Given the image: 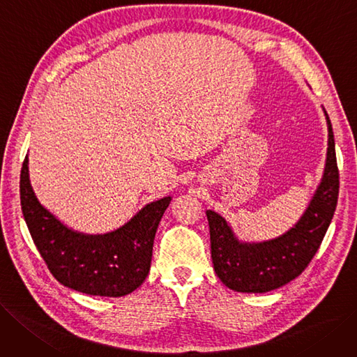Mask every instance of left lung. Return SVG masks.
Returning a JSON list of instances; mask_svg holds the SVG:
<instances>
[{
	"mask_svg": "<svg viewBox=\"0 0 357 357\" xmlns=\"http://www.w3.org/2000/svg\"><path fill=\"white\" fill-rule=\"evenodd\" d=\"M328 123V153L321 185L296 227L276 240L243 244L235 238L227 220L207 210L213 268L219 280L238 293H266L280 288L307 268L333 220L340 175L331 121Z\"/></svg>",
	"mask_w": 357,
	"mask_h": 357,
	"instance_id": "1",
	"label": "left lung"
}]
</instances>
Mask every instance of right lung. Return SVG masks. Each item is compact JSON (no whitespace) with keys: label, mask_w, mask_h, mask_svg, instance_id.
<instances>
[{"label":"right lung","mask_w":357,"mask_h":357,"mask_svg":"<svg viewBox=\"0 0 357 357\" xmlns=\"http://www.w3.org/2000/svg\"><path fill=\"white\" fill-rule=\"evenodd\" d=\"M20 203L38 252L60 284L91 296L122 297L147 278L155 231L170 197L147 204L117 231L104 235L75 232L39 204L26 155L20 172Z\"/></svg>","instance_id":"obj_1"}]
</instances>
